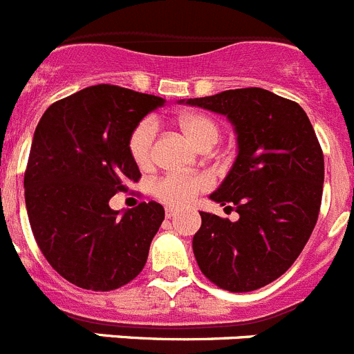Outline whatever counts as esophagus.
Returning <instances> with one entry per match:
<instances>
[{"label":"esophagus","instance_id":"1","mask_svg":"<svg viewBox=\"0 0 354 354\" xmlns=\"http://www.w3.org/2000/svg\"><path fill=\"white\" fill-rule=\"evenodd\" d=\"M165 214H167L168 219H171V217H175L179 212H177V210H175V209H167V212H165Z\"/></svg>","mask_w":354,"mask_h":354}]
</instances>
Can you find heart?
I'll return each mask as SVG.
<instances>
[{
	"label": "heart",
	"mask_w": 354,
	"mask_h": 354,
	"mask_svg": "<svg viewBox=\"0 0 354 354\" xmlns=\"http://www.w3.org/2000/svg\"><path fill=\"white\" fill-rule=\"evenodd\" d=\"M179 126L186 137L198 145L200 149L212 147L221 135V128L217 121L207 113L189 112L183 113L179 118ZM158 133V122L152 118H145L133 128L129 135L128 147L133 161L140 168L151 167L154 161V140ZM212 184V179L205 174L184 175L168 174L156 180L154 194L156 198L171 207L189 205L200 191L207 189Z\"/></svg>",
	"instance_id": "b5f03b06"
}]
</instances>
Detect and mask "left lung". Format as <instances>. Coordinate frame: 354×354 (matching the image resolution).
<instances>
[{"label":"left lung","mask_w":354,"mask_h":354,"mask_svg":"<svg viewBox=\"0 0 354 354\" xmlns=\"http://www.w3.org/2000/svg\"><path fill=\"white\" fill-rule=\"evenodd\" d=\"M180 102L226 115L239 144L232 170L210 194L239 221L200 212L196 263L233 293L267 286L295 263L317 221L325 160L313 124L298 103L261 87Z\"/></svg>","instance_id":"8db88e82"}]
</instances>
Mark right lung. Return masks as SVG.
I'll return each mask as SVG.
<instances>
[{
	"instance_id": "add662e5",
	"label": "right lung",
	"mask_w": 354,
	"mask_h": 354,
	"mask_svg": "<svg viewBox=\"0 0 354 354\" xmlns=\"http://www.w3.org/2000/svg\"><path fill=\"white\" fill-rule=\"evenodd\" d=\"M165 100L98 84L52 103L35 129L24 196L35 241L50 267L75 286L110 291L137 277L165 219L156 202L126 212L113 194L138 183L133 128Z\"/></svg>"
}]
</instances>
